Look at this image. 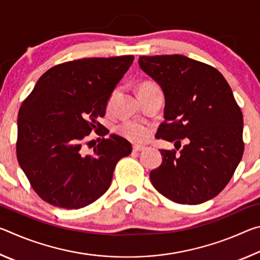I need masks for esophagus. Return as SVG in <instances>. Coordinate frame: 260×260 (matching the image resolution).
<instances>
[{
    "mask_svg": "<svg viewBox=\"0 0 260 260\" xmlns=\"http://www.w3.org/2000/svg\"><path fill=\"white\" fill-rule=\"evenodd\" d=\"M133 150L134 151H143V150H146V147H143V146H133Z\"/></svg>",
    "mask_w": 260,
    "mask_h": 260,
    "instance_id": "esophagus-1",
    "label": "esophagus"
}]
</instances>
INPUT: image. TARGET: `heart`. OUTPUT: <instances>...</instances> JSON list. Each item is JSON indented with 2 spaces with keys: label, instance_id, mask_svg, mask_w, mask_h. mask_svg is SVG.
<instances>
[{
  "label": "heart",
  "instance_id": "1",
  "mask_svg": "<svg viewBox=\"0 0 260 260\" xmlns=\"http://www.w3.org/2000/svg\"><path fill=\"white\" fill-rule=\"evenodd\" d=\"M152 82L150 81H144L141 83V86L146 85H151ZM118 133L121 136H124L125 139L133 141V142H144L149 139L151 133L150 126L144 124V122L141 121H135V120H128L122 122L121 125L118 126Z\"/></svg>",
  "mask_w": 260,
  "mask_h": 260
}]
</instances>
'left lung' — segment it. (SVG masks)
I'll list each match as a JSON object with an SVG mask.
<instances>
[{
  "label": "left lung",
  "mask_w": 260,
  "mask_h": 260,
  "mask_svg": "<svg viewBox=\"0 0 260 260\" xmlns=\"http://www.w3.org/2000/svg\"><path fill=\"white\" fill-rule=\"evenodd\" d=\"M139 65L161 87L164 118L157 138L188 143L180 152L160 150L150 180L179 204H201L230 182L244 151L243 114L217 69L182 55L140 56ZM181 146V144H180Z\"/></svg>",
  "instance_id": "1"
}]
</instances>
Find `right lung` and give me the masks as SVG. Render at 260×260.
Wrapping results in <instances>:
<instances>
[{
    "mask_svg": "<svg viewBox=\"0 0 260 260\" xmlns=\"http://www.w3.org/2000/svg\"><path fill=\"white\" fill-rule=\"evenodd\" d=\"M134 56L82 58L43 73L18 112L17 159L30 186L54 206L77 210L108 190L132 144L111 134L88 155L83 141L104 117L114 87Z\"/></svg>",
    "mask_w": 260,
    "mask_h": 260,
    "instance_id": "1",
    "label": "right lung"
}]
</instances>
